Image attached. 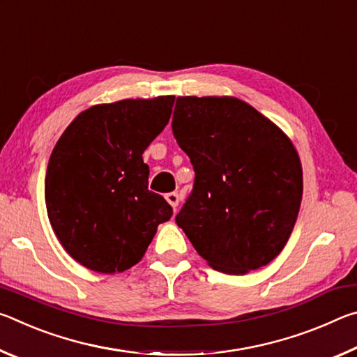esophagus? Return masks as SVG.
Listing matches in <instances>:
<instances>
[{
	"label": "esophagus",
	"instance_id": "34e87169",
	"mask_svg": "<svg viewBox=\"0 0 357 357\" xmlns=\"http://www.w3.org/2000/svg\"><path fill=\"white\" fill-rule=\"evenodd\" d=\"M165 198H167V202L170 203L174 209L178 208V204H179V195H178L176 192H170V193H167Z\"/></svg>",
	"mask_w": 357,
	"mask_h": 357
}]
</instances>
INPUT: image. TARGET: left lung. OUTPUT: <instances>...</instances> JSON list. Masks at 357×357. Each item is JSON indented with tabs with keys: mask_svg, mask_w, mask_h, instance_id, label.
Here are the masks:
<instances>
[{
	"mask_svg": "<svg viewBox=\"0 0 357 357\" xmlns=\"http://www.w3.org/2000/svg\"><path fill=\"white\" fill-rule=\"evenodd\" d=\"M172 129L195 172L176 223L198 255L233 275L273 261L302 200L293 143L236 98H178Z\"/></svg>",
	"mask_w": 357,
	"mask_h": 357,
	"instance_id": "left-lung-1",
	"label": "left lung"
}]
</instances>
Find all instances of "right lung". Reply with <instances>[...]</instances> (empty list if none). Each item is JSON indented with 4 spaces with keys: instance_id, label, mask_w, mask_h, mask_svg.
<instances>
[{
    "instance_id": "add662e5",
    "label": "right lung",
    "mask_w": 357,
    "mask_h": 357,
    "mask_svg": "<svg viewBox=\"0 0 357 357\" xmlns=\"http://www.w3.org/2000/svg\"><path fill=\"white\" fill-rule=\"evenodd\" d=\"M174 96L126 99L82 112L53 148L45 204L69 255L96 273H123L143 258L173 208L148 189L143 151L164 130Z\"/></svg>"
}]
</instances>
